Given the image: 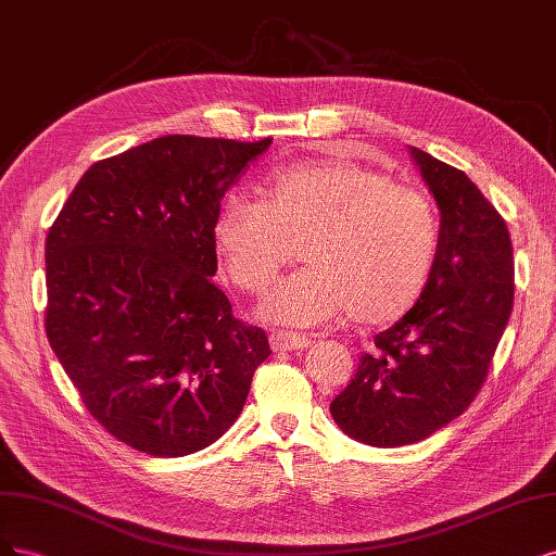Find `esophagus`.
Segmentation results:
<instances>
[{"mask_svg":"<svg viewBox=\"0 0 556 556\" xmlns=\"http://www.w3.org/2000/svg\"><path fill=\"white\" fill-rule=\"evenodd\" d=\"M270 346L277 353L300 351V349L309 346V337H304L302 332H293V330H277L270 334Z\"/></svg>","mask_w":556,"mask_h":556,"instance_id":"obj_1","label":"esophagus"}]
</instances>
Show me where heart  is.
Returning <instances> with one entry per match:
<instances>
[{
  "label": "heart",
  "mask_w": 556,
  "mask_h": 556,
  "mask_svg": "<svg viewBox=\"0 0 556 556\" xmlns=\"http://www.w3.org/2000/svg\"><path fill=\"white\" fill-rule=\"evenodd\" d=\"M298 238L307 267L279 283L261 314L309 328L351 312L357 324L381 326L425 291L439 222L425 191L355 161H318L273 170L263 201L226 195L212 224L219 270L254 295L270 289Z\"/></svg>",
  "instance_id": "obj_1"
}]
</instances>
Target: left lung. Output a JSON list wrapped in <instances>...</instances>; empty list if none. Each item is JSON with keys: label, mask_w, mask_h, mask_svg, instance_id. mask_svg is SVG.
<instances>
[{"label": "left lung", "mask_w": 556, "mask_h": 556, "mask_svg": "<svg viewBox=\"0 0 556 556\" xmlns=\"http://www.w3.org/2000/svg\"><path fill=\"white\" fill-rule=\"evenodd\" d=\"M410 154L441 210L432 275L414 307L374 337L376 349L330 404L349 437L376 447L422 441L469 408L515 295L504 217L467 173L418 148Z\"/></svg>", "instance_id": "8db88e82"}]
</instances>
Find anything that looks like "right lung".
<instances>
[{"label": "right lung", "instance_id": "obj_1", "mask_svg": "<svg viewBox=\"0 0 556 556\" xmlns=\"http://www.w3.org/2000/svg\"><path fill=\"white\" fill-rule=\"evenodd\" d=\"M270 142L164 136L101 159L48 230V342L92 418L140 453L224 437L273 353L212 281L224 193Z\"/></svg>", "mask_w": 556, "mask_h": 556}]
</instances>
